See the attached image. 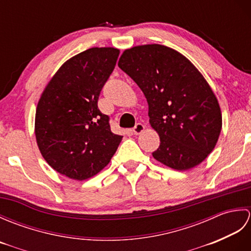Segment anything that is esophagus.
<instances>
[{"instance_id": "1", "label": "esophagus", "mask_w": 251, "mask_h": 251, "mask_svg": "<svg viewBox=\"0 0 251 251\" xmlns=\"http://www.w3.org/2000/svg\"><path fill=\"white\" fill-rule=\"evenodd\" d=\"M146 129V126L141 124V123H138V124H136V126L134 127V129H132V131H134L135 135H140L141 132L145 131Z\"/></svg>"}]
</instances>
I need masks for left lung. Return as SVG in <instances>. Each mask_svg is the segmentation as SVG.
<instances>
[{
	"label": "left lung",
	"mask_w": 251,
	"mask_h": 251,
	"mask_svg": "<svg viewBox=\"0 0 251 251\" xmlns=\"http://www.w3.org/2000/svg\"><path fill=\"white\" fill-rule=\"evenodd\" d=\"M117 65L147 98L149 122L161 141L153 157L180 172L200 165L222 127L219 102L201 73L179 51L159 44L125 50Z\"/></svg>",
	"instance_id": "left-lung-1"
}]
</instances>
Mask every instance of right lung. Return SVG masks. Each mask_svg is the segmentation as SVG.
I'll return each mask as SVG.
<instances>
[{
    "mask_svg": "<svg viewBox=\"0 0 251 251\" xmlns=\"http://www.w3.org/2000/svg\"><path fill=\"white\" fill-rule=\"evenodd\" d=\"M120 50L93 47L58 69L41 95L35 112L37 147L50 166L83 181L111 161L123 136L111 131L98 98L113 71Z\"/></svg>",
    "mask_w": 251,
    "mask_h": 251,
    "instance_id": "1",
    "label": "right lung"
}]
</instances>
